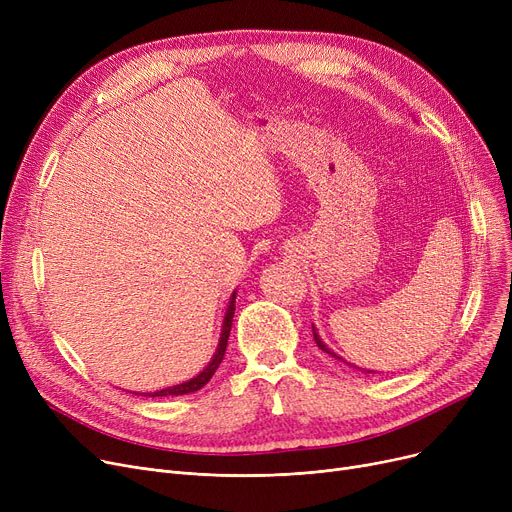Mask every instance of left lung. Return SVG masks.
<instances>
[{
  "instance_id": "1",
  "label": "left lung",
  "mask_w": 512,
  "mask_h": 512,
  "mask_svg": "<svg viewBox=\"0 0 512 512\" xmlns=\"http://www.w3.org/2000/svg\"><path fill=\"white\" fill-rule=\"evenodd\" d=\"M313 338H315V342H317V346L321 348V351H324V353H328L330 357H334V359H338V361H342V363H346L342 357H338L334 351H332V348L324 342V340H321L319 338V334H317V330H315V326H313ZM346 365H351V363H346ZM351 367H355V369H359V371H363V373H375V371H371V369H361V367H357V365H351Z\"/></svg>"
}]
</instances>
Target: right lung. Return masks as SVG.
<instances>
[{
    "label": "right lung",
    "instance_id": "1",
    "mask_svg": "<svg viewBox=\"0 0 512 512\" xmlns=\"http://www.w3.org/2000/svg\"><path fill=\"white\" fill-rule=\"evenodd\" d=\"M236 290L232 292V297L228 301V309H226V315H224V321H222V334H220V342H218V348H215V353L211 357V361L205 365V369L201 373H197L195 378L186 380L182 384H176V386H170V388H161V390H155V392H145L143 396H182V394H191V392H197L201 390L209 380L211 375L215 373V369L220 367L222 359H224V353H226V346H228V336H230V330H232V317H234V309H236Z\"/></svg>",
    "mask_w": 512,
    "mask_h": 512
}]
</instances>
